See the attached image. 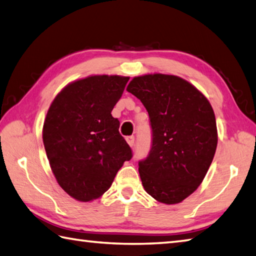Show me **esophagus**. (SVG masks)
<instances>
[{
  "instance_id": "34e87169",
  "label": "esophagus",
  "mask_w": 256,
  "mask_h": 256,
  "mask_svg": "<svg viewBox=\"0 0 256 256\" xmlns=\"http://www.w3.org/2000/svg\"><path fill=\"white\" fill-rule=\"evenodd\" d=\"M126 140L128 142V144L130 147H134V136H129L126 138Z\"/></svg>"
}]
</instances>
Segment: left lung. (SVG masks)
Returning <instances> with one entry per match:
<instances>
[{
    "instance_id": "1",
    "label": "left lung",
    "mask_w": 256,
    "mask_h": 256,
    "mask_svg": "<svg viewBox=\"0 0 256 256\" xmlns=\"http://www.w3.org/2000/svg\"><path fill=\"white\" fill-rule=\"evenodd\" d=\"M127 91L148 112L152 144L139 162V175L149 195L170 205L198 187L218 147L214 110L205 96L177 76H134Z\"/></svg>"
}]
</instances>
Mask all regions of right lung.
Segmentation results:
<instances>
[{
  "label": "right lung",
  "mask_w": 256,
  "mask_h": 256,
  "mask_svg": "<svg viewBox=\"0 0 256 256\" xmlns=\"http://www.w3.org/2000/svg\"><path fill=\"white\" fill-rule=\"evenodd\" d=\"M129 76H90L69 84L52 101L42 138L58 184L90 202L107 192L132 149L112 112Z\"/></svg>",
  "instance_id": "obj_1"
}]
</instances>
